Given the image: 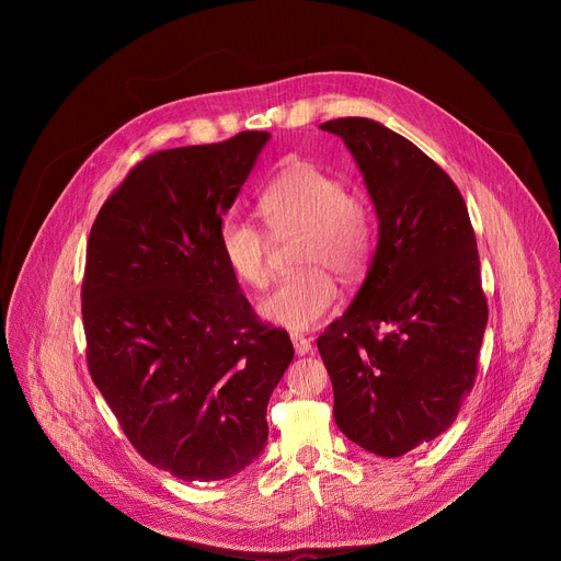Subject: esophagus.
<instances>
[{"label":"esophagus","mask_w":561,"mask_h":561,"mask_svg":"<svg viewBox=\"0 0 561 561\" xmlns=\"http://www.w3.org/2000/svg\"><path fill=\"white\" fill-rule=\"evenodd\" d=\"M290 341H293V347H296V352L298 355L302 357V355H309L311 352V339H307L305 334H290Z\"/></svg>","instance_id":"esophagus-1"}]
</instances>
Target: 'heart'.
I'll list each match as a JSON object with an SVG mask.
<instances>
[{
	"instance_id": "b5f03b06",
	"label": "heart",
	"mask_w": 561,
	"mask_h": 561,
	"mask_svg": "<svg viewBox=\"0 0 561 561\" xmlns=\"http://www.w3.org/2000/svg\"><path fill=\"white\" fill-rule=\"evenodd\" d=\"M259 209L275 233L305 227L300 263L307 271L284 277L259 302L261 316L293 332L318 328L336 300L339 275L359 273L373 250L375 225L366 206L350 195L339 174L311 161H293L263 188ZM220 254L243 284L263 288L271 279V241L254 222L229 216L218 233Z\"/></svg>"
}]
</instances>
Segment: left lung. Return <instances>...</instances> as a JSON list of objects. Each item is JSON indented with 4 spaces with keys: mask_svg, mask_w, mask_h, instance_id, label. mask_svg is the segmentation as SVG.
Returning a JSON list of instances; mask_svg holds the SVG:
<instances>
[{
    "mask_svg": "<svg viewBox=\"0 0 561 561\" xmlns=\"http://www.w3.org/2000/svg\"><path fill=\"white\" fill-rule=\"evenodd\" d=\"M364 174L377 248L359 293L318 336L334 421L364 450L402 457L444 434L478 373L486 330L466 202L423 150L368 117L320 125Z\"/></svg>",
    "mask_w": 561,
    "mask_h": 561,
    "instance_id": "1",
    "label": "left lung"
}]
</instances>
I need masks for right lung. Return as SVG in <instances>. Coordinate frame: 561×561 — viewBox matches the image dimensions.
I'll use <instances>...</instances> for the list:
<instances>
[{
  "instance_id": "add662e5",
  "label": "right lung",
  "mask_w": 561,
  "mask_h": 561,
  "mask_svg": "<svg viewBox=\"0 0 561 561\" xmlns=\"http://www.w3.org/2000/svg\"><path fill=\"white\" fill-rule=\"evenodd\" d=\"M271 140L243 131L140 161L100 209L85 252L88 368L134 448L184 482L241 473L293 362L259 322L218 233Z\"/></svg>"
}]
</instances>
